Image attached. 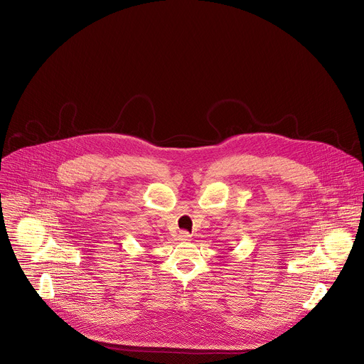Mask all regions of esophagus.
Segmentation results:
<instances>
[{"label": "esophagus", "mask_w": 364, "mask_h": 364, "mask_svg": "<svg viewBox=\"0 0 364 364\" xmlns=\"http://www.w3.org/2000/svg\"><path fill=\"white\" fill-rule=\"evenodd\" d=\"M178 238H179V241H191V235L186 231H181Z\"/></svg>", "instance_id": "34e87169"}]
</instances>
